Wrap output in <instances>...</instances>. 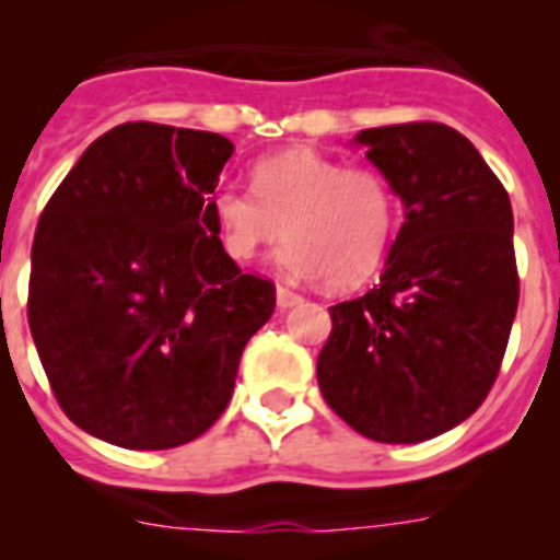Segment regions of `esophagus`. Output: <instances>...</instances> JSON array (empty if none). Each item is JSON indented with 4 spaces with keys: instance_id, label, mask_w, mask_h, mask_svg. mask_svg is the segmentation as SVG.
Wrapping results in <instances>:
<instances>
[{
    "instance_id": "1",
    "label": "esophagus",
    "mask_w": 560,
    "mask_h": 560,
    "mask_svg": "<svg viewBox=\"0 0 560 560\" xmlns=\"http://www.w3.org/2000/svg\"><path fill=\"white\" fill-rule=\"evenodd\" d=\"M296 303H303V296L294 294V291L285 289V285H277V305H280V308H294Z\"/></svg>"
}]
</instances>
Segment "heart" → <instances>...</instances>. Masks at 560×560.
Instances as JSON below:
<instances>
[{"instance_id":"1","label":"heart","mask_w":560,"mask_h":560,"mask_svg":"<svg viewBox=\"0 0 560 560\" xmlns=\"http://www.w3.org/2000/svg\"><path fill=\"white\" fill-rule=\"evenodd\" d=\"M252 187L226 185L210 199V215L226 255L249 264L277 249V266L300 280L325 277L334 289L368 280L389 246L398 201L375 167H345L334 156L294 148L257 162Z\"/></svg>"}]
</instances>
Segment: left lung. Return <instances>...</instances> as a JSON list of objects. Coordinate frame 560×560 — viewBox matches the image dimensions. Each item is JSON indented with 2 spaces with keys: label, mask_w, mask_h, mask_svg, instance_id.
Listing matches in <instances>:
<instances>
[{
  "label": "left lung",
  "mask_w": 560,
  "mask_h": 560,
  "mask_svg": "<svg viewBox=\"0 0 560 560\" xmlns=\"http://www.w3.org/2000/svg\"><path fill=\"white\" fill-rule=\"evenodd\" d=\"M404 205L378 285L330 308L316 361L328 407L378 443L471 418L499 375L518 305L513 210L477 148L443 122L355 133Z\"/></svg>",
  "instance_id": "1"
}]
</instances>
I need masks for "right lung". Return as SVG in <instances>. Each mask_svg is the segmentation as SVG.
Listing matches in <instances>:
<instances>
[{"label": "right lung", "instance_id": "right-lung-1", "mask_svg": "<svg viewBox=\"0 0 560 560\" xmlns=\"http://www.w3.org/2000/svg\"><path fill=\"white\" fill-rule=\"evenodd\" d=\"M235 145L122 122L83 151L38 219L27 319L67 418L137 452L221 418L275 285L241 275L210 199Z\"/></svg>", "mask_w": 560, "mask_h": 560}]
</instances>
